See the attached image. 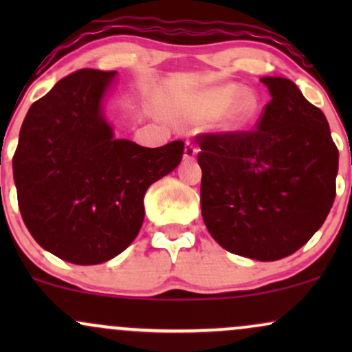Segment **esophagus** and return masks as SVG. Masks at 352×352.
Listing matches in <instances>:
<instances>
[{"instance_id": "34e87169", "label": "esophagus", "mask_w": 352, "mask_h": 352, "mask_svg": "<svg viewBox=\"0 0 352 352\" xmlns=\"http://www.w3.org/2000/svg\"><path fill=\"white\" fill-rule=\"evenodd\" d=\"M197 152H199V148H197L193 144L187 142V144H185V148H184V159L185 160H193V159H195Z\"/></svg>"}]
</instances>
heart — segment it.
<instances>
[{"label":"heart","instance_id":"b5f03b06","mask_svg":"<svg viewBox=\"0 0 352 352\" xmlns=\"http://www.w3.org/2000/svg\"><path fill=\"white\" fill-rule=\"evenodd\" d=\"M241 87L235 86V84H228V86L218 87L215 91H212L207 96V100H205V107L210 114H218L223 109H227L230 104H233L236 100L238 96H240ZM256 107V99H254L253 94L250 92H245L241 94V98L238 99L235 111H233L232 119L227 122V127H233V125L241 122V120L246 119Z\"/></svg>","mask_w":352,"mask_h":352}]
</instances>
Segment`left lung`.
Returning a JSON list of instances; mask_svg holds the SVG:
<instances>
[{
    "mask_svg": "<svg viewBox=\"0 0 352 352\" xmlns=\"http://www.w3.org/2000/svg\"><path fill=\"white\" fill-rule=\"evenodd\" d=\"M272 100L253 131L200 134L201 217L230 253L274 261L321 228L339 152L321 109L293 80L261 78Z\"/></svg>",
    "mask_w": 352,
    "mask_h": 352,
    "instance_id": "obj_1",
    "label": "left lung"
}]
</instances>
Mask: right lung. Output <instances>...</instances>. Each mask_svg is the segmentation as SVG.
<instances>
[{"instance_id": "right-lung-1", "label": "right lung", "mask_w": 352, "mask_h": 352, "mask_svg": "<svg viewBox=\"0 0 352 352\" xmlns=\"http://www.w3.org/2000/svg\"><path fill=\"white\" fill-rule=\"evenodd\" d=\"M116 71L79 69L24 117L13 157L19 212L44 250L74 265L122 253L144 221V195L180 164L184 142L116 139L102 112Z\"/></svg>"}]
</instances>
